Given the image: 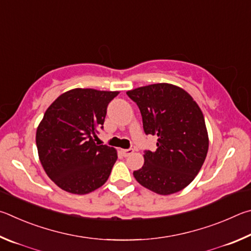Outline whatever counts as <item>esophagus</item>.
<instances>
[{"mask_svg":"<svg viewBox=\"0 0 251 251\" xmlns=\"http://www.w3.org/2000/svg\"><path fill=\"white\" fill-rule=\"evenodd\" d=\"M133 152H134L133 149H122L121 150V153L123 154V156H129L130 154H132Z\"/></svg>","mask_w":251,"mask_h":251,"instance_id":"obj_1","label":"esophagus"}]
</instances>
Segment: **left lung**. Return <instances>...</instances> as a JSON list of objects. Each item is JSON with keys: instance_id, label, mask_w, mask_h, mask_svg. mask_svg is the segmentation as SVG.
Returning <instances> with one entry per match:
<instances>
[{"instance_id": "1", "label": "left lung", "mask_w": 251, "mask_h": 251, "mask_svg": "<svg viewBox=\"0 0 251 251\" xmlns=\"http://www.w3.org/2000/svg\"><path fill=\"white\" fill-rule=\"evenodd\" d=\"M140 109L146 134L156 135V151H144L133 176L160 195L182 191L199 174L208 151L204 116L194 99L177 86L154 83L126 92Z\"/></svg>"}]
</instances>
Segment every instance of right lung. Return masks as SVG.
<instances>
[{
	"label": "right lung",
	"instance_id": "right-lung-1",
	"mask_svg": "<svg viewBox=\"0 0 251 251\" xmlns=\"http://www.w3.org/2000/svg\"><path fill=\"white\" fill-rule=\"evenodd\" d=\"M118 91L69 90L60 95L44 114L36 131L39 161L52 182L72 194L83 195L107 182L117 151L97 146L107 107Z\"/></svg>",
	"mask_w": 251,
	"mask_h": 251
}]
</instances>
